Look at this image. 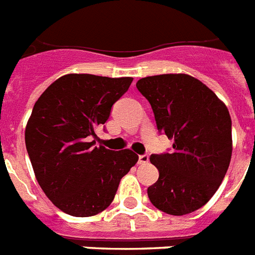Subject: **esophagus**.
<instances>
[{"mask_svg":"<svg viewBox=\"0 0 255 255\" xmlns=\"http://www.w3.org/2000/svg\"><path fill=\"white\" fill-rule=\"evenodd\" d=\"M138 165H146L149 162V157L146 154H142V156H138Z\"/></svg>","mask_w":255,"mask_h":255,"instance_id":"obj_1","label":"esophagus"}]
</instances>
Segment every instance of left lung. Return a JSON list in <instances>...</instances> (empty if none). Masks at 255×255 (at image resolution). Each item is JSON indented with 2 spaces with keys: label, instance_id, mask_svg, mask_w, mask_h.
<instances>
[{
  "label": "left lung",
  "instance_id": "8db88e82",
  "mask_svg": "<svg viewBox=\"0 0 255 255\" xmlns=\"http://www.w3.org/2000/svg\"><path fill=\"white\" fill-rule=\"evenodd\" d=\"M136 88L149 101L157 128L173 138V152L152 154L160 177L148 187L152 204L182 216L214 196L232 158L228 107L208 86L185 73L149 76Z\"/></svg>",
  "mask_w": 255,
  "mask_h": 255
}]
</instances>
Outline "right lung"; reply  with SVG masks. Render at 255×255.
Masks as SVG:
<instances>
[{
  "label": "right lung",
  "mask_w": 255,
  "mask_h": 255,
  "mask_svg": "<svg viewBox=\"0 0 255 255\" xmlns=\"http://www.w3.org/2000/svg\"><path fill=\"white\" fill-rule=\"evenodd\" d=\"M132 80L65 74L35 102L24 131L27 153L41 190L70 216L106 210L121 179L137 162L131 149L115 152L92 141Z\"/></svg>",
  "instance_id": "obj_1"
}]
</instances>
